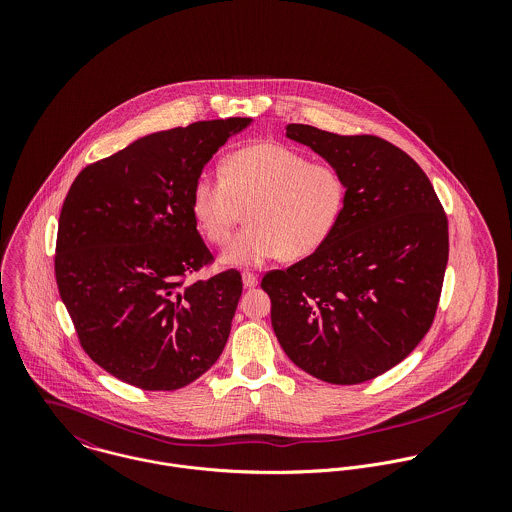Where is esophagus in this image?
<instances>
[{
  "label": "esophagus",
  "instance_id": "34e87169",
  "mask_svg": "<svg viewBox=\"0 0 512 512\" xmlns=\"http://www.w3.org/2000/svg\"><path fill=\"white\" fill-rule=\"evenodd\" d=\"M242 282L246 288H256L258 286V276L254 272H242Z\"/></svg>",
  "mask_w": 512,
  "mask_h": 512
}]
</instances>
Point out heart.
Instances as JSON below:
<instances>
[{
  "instance_id": "obj_1",
  "label": "heart",
  "mask_w": 512,
  "mask_h": 512,
  "mask_svg": "<svg viewBox=\"0 0 512 512\" xmlns=\"http://www.w3.org/2000/svg\"><path fill=\"white\" fill-rule=\"evenodd\" d=\"M347 193V179L335 165L262 142L234 151L222 175H199L191 213L209 242L224 244L246 209L248 226L230 240L220 262L260 266L282 254L297 260L317 252L337 230Z\"/></svg>"
}]
</instances>
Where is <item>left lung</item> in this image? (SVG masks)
Returning <instances> with one entry per match:
<instances>
[{
    "instance_id": "left-lung-1",
    "label": "left lung",
    "mask_w": 512,
    "mask_h": 512,
    "mask_svg": "<svg viewBox=\"0 0 512 512\" xmlns=\"http://www.w3.org/2000/svg\"><path fill=\"white\" fill-rule=\"evenodd\" d=\"M286 136L347 179L333 236L272 270L274 333L292 363L331 384H361L404 361L430 331L449 256L447 217L422 167L376 136L290 124Z\"/></svg>"
}]
</instances>
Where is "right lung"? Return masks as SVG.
Wrapping results in <instances>:
<instances>
[{
    "mask_svg": "<svg viewBox=\"0 0 512 512\" xmlns=\"http://www.w3.org/2000/svg\"><path fill=\"white\" fill-rule=\"evenodd\" d=\"M250 118L195 122L90 163L63 203L55 276L84 353L142 390H177L217 363L242 293L191 213L203 167Z\"/></svg>",
    "mask_w": 512,
    "mask_h": 512,
    "instance_id": "add662e5",
    "label": "right lung"
}]
</instances>
